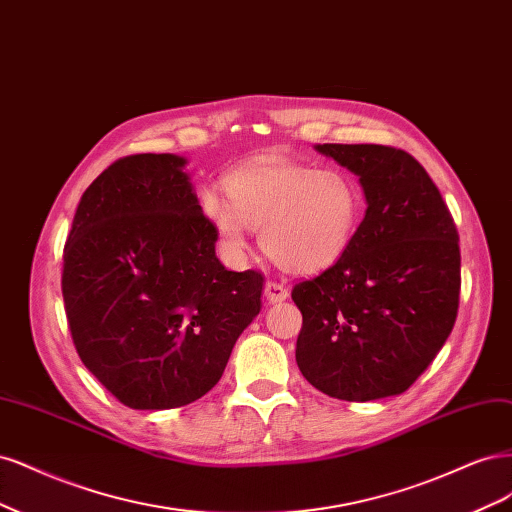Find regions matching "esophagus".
I'll return each mask as SVG.
<instances>
[{"label": "esophagus", "mask_w": 512, "mask_h": 512, "mask_svg": "<svg viewBox=\"0 0 512 512\" xmlns=\"http://www.w3.org/2000/svg\"><path fill=\"white\" fill-rule=\"evenodd\" d=\"M263 293H266V298L270 304H278V302H285L289 298V291L285 285L280 283H274V280H268L266 283V289H263Z\"/></svg>", "instance_id": "esophagus-1"}]
</instances>
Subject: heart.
<instances>
[{"label":"heart","instance_id":"1","mask_svg":"<svg viewBox=\"0 0 512 512\" xmlns=\"http://www.w3.org/2000/svg\"><path fill=\"white\" fill-rule=\"evenodd\" d=\"M229 205L206 193L208 223L232 253L246 249V227L259 229L266 255L287 272L315 274L351 244L361 212V191L338 168L259 157L223 180Z\"/></svg>","mask_w":512,"mask_h":512}]
</instances>
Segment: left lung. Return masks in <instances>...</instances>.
Segmentation results:
<instances>
[{
    "instance_id": "left-lung-1",
    "label": "left lung",
    "mask_w": 512,
    "mask_h": 512,
    "mask_svg": "<svg viewBox=\"0 0 512 512\" xmlns=\"http://www.w3.org/2000/svg\"><path fill=\"white\" fill-rule=\"evenodd\" d=\"M317 151L359 176L368 208L334 266L291 291L302 312L295 361L329 398L400 395L432 364L457 319L455 221L430 174L402 148Z\"/></svg>"
}]
</instances>
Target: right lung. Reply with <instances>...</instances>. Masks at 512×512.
Listing matches in <instances>:
<instances>
[{
	"label": "right lung",
	"instance_id": "1",
	"mask_svg": "<svg viewBox=\"0 0 512 512\" xmlns=\"http://www.w3.org/2000/svg\"><path fill=\"white\" fill-rule=\"evenodd\" d=\"M185 163L170 153L114 161L82 193L63 249L78 357L134 410L200 400L261 308L263 274L217 259Z\"/></svg>",
	"mask_w": 512,
	"mask_h": 512
}]
</instances>
